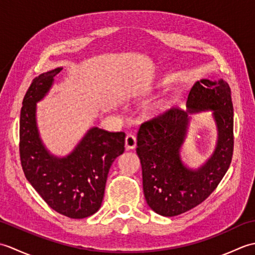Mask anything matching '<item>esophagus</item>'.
<instances>
[{"label": "esophagus", "instance_id": "esophagus-1", "mask_svg": "<svg viewBox=\"0 0 255 255\" xmlns=\"http://www.w3.org/2000/svg\"><path fill=\"white\" fill-rule=\"evenodd\" d=\"M136 145H137L136 137H134L131 133L127 134L126 139H125V147H126L127 149H134L136 148Z\"/></svg>", "mask_w": 255, "mask_h": 255}]
</instances>
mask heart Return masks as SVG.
<instances>
[{
    "label": "heart",
    "instance_id": "1",
    "mask_svg": "<svg viewBox=\"0 0 255 255\" xmlns=\"http://www.w3.org/2000/svg\"><path fill=\"white\" fill-rule=\"evenodd\" d=\"M158 110H159V111H162V110H163V106L159 105V106H158Z\"/></svg>",
    "mask_w": 255,
    "mask_h": 255
}]
</instances>
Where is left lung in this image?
Wrapping results in <instances>:
<instances>
[{
    "label": "left lung",
    "instance_id": "1",
    "mask_svg": "<svg viewBox=\"0 0 255 255\" xmlns=\"http://www.w3.org/2000/svg\"><path fill=\"white\" fill-rule=\"evenodd\" d=\"M186 111L172 108L143 123L137 134L145 200L154 213L173 217L196 207L215 191L231 163L234 152V106L224 80H200L189 91ZM211 111L218 128V142L211 158L191 169L180 158L189 115Z\"/></svg>",
    "mask_w": 255,
    "mask_h": 255
}]
</instances>
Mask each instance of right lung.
<instances>
[{
  "label": "right lung",
  "instance_id": "add662e5",
  "mask_svg": "<svg viewBox=\"0 0 255 255\" xmlns=\"http://www.w3.org/2000/svg\"><path fill=\"white\" fill-rule=\"evenodd\" d=\"M61 70L41 73L26 92L19 119L20 162L27 181L53 210L82 219L100 209L108 172L125 151L126 134L92 127L68 155L52 154L40 138L36 112Z\"/></svg>",
  "mask_w": 255,
  "mask_h": 255
}]
</instances>
